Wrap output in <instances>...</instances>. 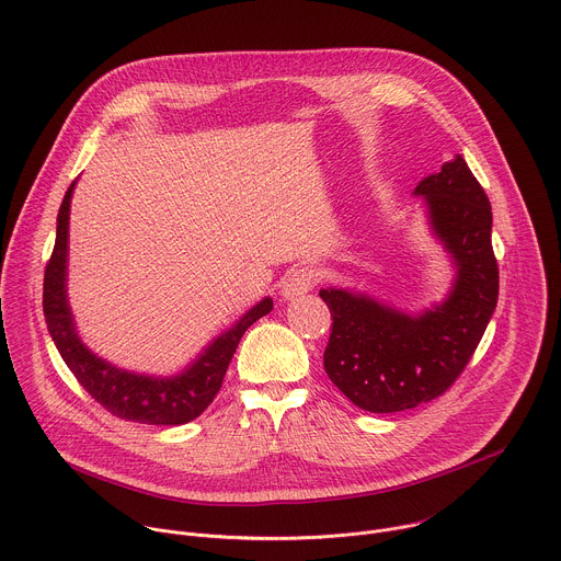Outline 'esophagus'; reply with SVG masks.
Returning <instances> with one entry per match:
<instances>
[{
	"instance_id": "1",
	"label": "esophagus",
	"mask_w": 561,
	"mask_h": 561,
	"mask_svg": "<svg viewBox=\"0 0 561 561\" xmlns=\"http://www.w3.org/2000/svg\"><path fill=\"white\" fill-rule=\"evenodd\" d=\"M319 284V273L312 266H297L293 268L282 282V295L286 299H295L299 295L310 293Z\"/></svg>"
}]
</instances>
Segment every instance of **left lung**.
Returning <instances> with one entry per match:
<instances>
[{
	"label": "left lung",
	"mask_w": 561,
	"mask_h": 561,
	"mask_svg": "<svg viewBox=\"0 0 561 561\" xmlns=\"http://www.w3.org/2000/svg\"><path fill=\"white\" fill-rule=\"evenodd\" d=\"M430 225L456 264L449 297L423 314H405L367 295L323 288L332 317L323 352L330 381L360 410L392 414L445 394L473 356L497 304L491 205L458 153L414 190Z\"/></svg>",
	"instance_id": "1"
}]
</instances>
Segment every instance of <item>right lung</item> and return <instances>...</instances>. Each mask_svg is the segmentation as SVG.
Wrapping results in <instances>:
<instances>
[{
    "label": "right lung",
    "instance_id": "right-lung-1",
    "mask_svg": "<svg viewBox=\"0 0 561 561\" xmlns=\"http://www.w3.org/2000/svg\"><path fill=\"white\" fill-rule=\"evenodd\" d=\"M72 190L75 182L66 192L59 209L57 240L44 275V314L61 358L83 386V390L116 419L145 425H184L198 419L220 392L227 367L242 334L260 317L273 310V299L266 297L253 306L231 330L222 332L182 375L156 379L110 365L81 343L68 306L66 264Z\"/></svg>",
    "mask_w": 561,
    "mask_h": 561
}]
</instances>
